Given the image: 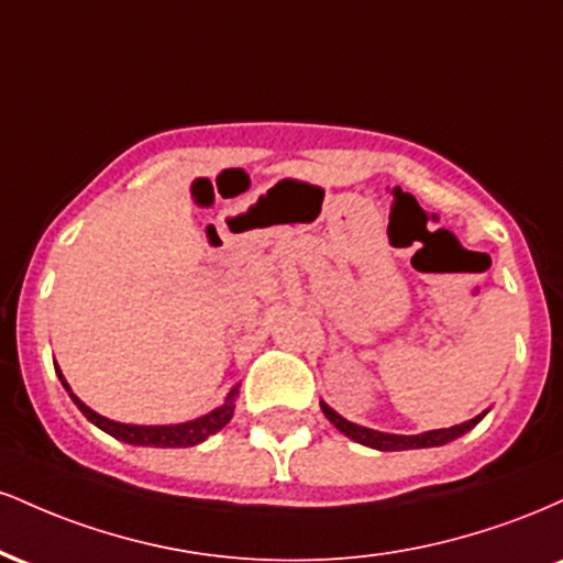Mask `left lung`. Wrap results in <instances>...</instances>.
Here are the masks:
<instances>
[{"label":"left lung","instance_id":"8db88e82","mask_svg":"<svg viewBox=\"0 0 563 563\" xmlns=\"http://www.w3.org/2000/svg\"><path fill=\"white\" fill-rule=\"evenodd\" d=\"M320 407H322V412H325L328 421H331L335 429L341 431V434H346L349 439H354V442L365 444V448L384 450V452L418 450V448H439V444H448V442H452V439L463 437V434H466V431L474 429V426L479 423L484 416H487V410H484L482 416L471 418V421L461 423V426H450V429H434V431H423V434L405 437V434H386V431H373V429H365V426H357V423L346 421V418H341L339 412H335L333 407H328L325 402H320Z\"/></svg>","mask_w":563,"mask_h":563}]
</instances>
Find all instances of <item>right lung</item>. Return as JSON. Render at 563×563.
<instances>
[{
  "label": "right lung",
  "mask_w": 563,
  "mask_h": 563,
  "mask_svg": "<svg viewBox=\"0 0 563 563\" xmlns=\"http://www.w3.org/2000/svg\"><path fill=\"white\" fill-rule=\"evenodd\" d=\"M55 371H57V378L63 380V386H66V391L70 394V399H74L76 407H79L84 416H87V421H92L97 429H102L106 434L121 439V442H126V444H140V448H192V444H200L203 439L217 434L219 429H224V426L230 423L232 412H235L238 386H232V391L228 394V399H224L222 405L214 407L211 412H206V416L196 418V421L172 423V426L119 423V421H111V418L100 416V412H95L92 407L84 405L81 399L70 391L68 380L63 378L60 367L55 365Z\"/></svg>",
  "instance_id": "obj_1"
}]
</instances>
